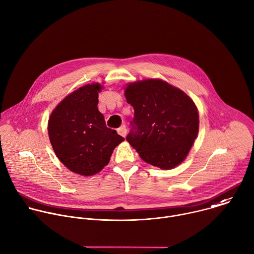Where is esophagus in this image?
<instances>
[{"label": "esophagus", "instance_id": "esophagus-1", "mask_svg": "<svg viewBox=\"0 0 254 254\" xmlns=\"http://www.w3.org/2000/svg\"><path fill=\"white\" fill-rule=\"evenodd\" d=\"M127 127H126V126H122L120 128H118V132H119V134H121L122 136H126L127 135Z\"/></svg>", "mask_w": 254, "mask_h": 254}]
</instances>
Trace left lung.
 <instances>
[{"label":"left lung","mask_w":254,"mask_h":254,"mask_svg":"<svg viewBox=\"0 0 254 254\" xmlns=\"http://www.w3.org/2000/svg\"><path fill=\"white\" fill-rule=\"evenodd\" d=\"M134 116L127 140L145 162L171 170L185 160L197 136L193 101L161 79L129 83L125 91Z\"/></svg>","instance_id":"left-lung-1"}]
</instances>
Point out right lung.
<instances>
[{
  "label": "right lung",
  "mask_w": 254,
  "mask_h": 254,
  "mask_svg": "<svg viewBox=\"0 0 254 254\" xmlns=\"http://www.w3.org/2000/svg\"><path fill=\"white\" fill-rule=\"evenodd\" d=\"M99 83L86 84L65 97L49 119L50 141L72 173L89 177L101 172L123 136L106 126L98 110Z\"/></svg>",
  "instance_id": "add662e5"
}]
</instances>
